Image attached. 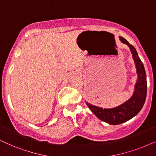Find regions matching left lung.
<instances>
[{
  "instance_id": "1",
  "label": "left lung",
  "mask_w": 156,
  "mask_h": 156,
  "mask_svg": "<svg viewBox=\"0 0 156 156\" xmlns=\"http://www.w3.org/2000/svg\"><path fill=\"white\" fill-rule=\"evenodd\" d=\"M119 39L122 42L127 44L130 49L138 75L133 96L122 105L112 109H103L102 108L87 103L89 109L98 119L110 125H114L127 122L137 115L143 108L147 95L146 73L143 62L140 59L135 47L123 37H119Z\"/></svg>"
}]
</instances>
